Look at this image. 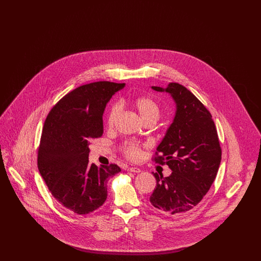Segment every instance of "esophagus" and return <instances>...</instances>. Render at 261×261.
<instances>
[{
    "mask_svg": "<svg viewBox=\"0 0 261 261\" xmlns=\"http://www.w3.org/2000/svg\"><path fill=\"white\" fill-rule=\"evenodd\" d=\"M127 170H128V171H130V172H134V173H139V172H141V170H140L138 167H129Z\"/></svg>",
    "mask_w": 261,
    "mask_h": 261,
    "instance_id": "1",
    "label": "esophagus"
}]
</instances>
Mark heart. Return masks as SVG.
<instances>
[{"mask_svg":"<svg viewBox=\"0 0 261 261\" xmlns=\"http://www.w3.org/2000/svg\"><path fill=\"white\" fill-rule=\"evenodd\" d=\"M133 106L139 112L140 116L145 122L156 121L160 117L161 110L158 102L148 96L139 97L134 99ZM121 112V105L119 102L113 103L107 116V125L109 128L113 127L118 115ZM122 151L125 156L131 161H138L142 156V146L135 142H126L122 146Z\"/></svg>","mask_w":261,"mask_h":261,"instance_id":"heart-1","label":"heart"}]
</instances>
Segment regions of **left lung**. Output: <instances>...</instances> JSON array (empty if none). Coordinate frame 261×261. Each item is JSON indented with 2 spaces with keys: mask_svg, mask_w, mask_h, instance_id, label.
I'll list each match as a JSON object with an SVG mask.
<instances>
[{
  "mask_svg": "<svg viewBox=\"0 0 261 261\" xmlns=\"http://www.w3.org/2000/svg\"><path fill=\"white\" fill-rule=\"evenodd\" d=\"M151 88L169 93L177 111L152 158L155 163L167 164L172 173H153L156 186L149 201L160 211L181 215L195 208L211 189L221 162V147L211 112L191 91L175 82L166 89Z\"/></svg>",
  "mask_w": 261,
  "mask_h": 261,
  "instance_id": "1",
  "label": "left lung"
}]
</instances>
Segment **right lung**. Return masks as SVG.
Segmentation results:
<instances>
[{
  "label": "right lung",
  "instance_id": "1",
  "mask_svg": "<svg viewBox=\"0 0 261 261\" xmlns=\"http://www.w3.org/2000/svg\"><path fill=\"white\" fill-rule=\"evenodd\" d=\"M124 83L99 81L76 88L49 112L38 148V169L51 196L76 214L96 211L107 199L108 178L121 171L114 163H89V144L103 133L102 113Z\"/></svg>",
  "mask_w": 261,
  "mask_h": 261
}]
</instances>
